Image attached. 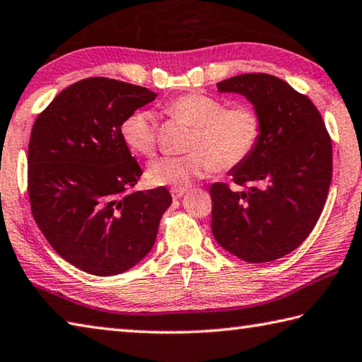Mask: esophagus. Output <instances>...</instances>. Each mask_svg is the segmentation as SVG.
Listing matches in <instances>:
<instances>
[{
  "label": "esophagus",
  "mask_w": 362,
  "mask_h": 362,
  "mask_svg": "<svg viewBox=\"0 0 362 362\" xmlns=\"http://www.w3.org/2000/svg\"><path fill=\"white\" fill-rule=\"evenodd\" d=\"M185 193H187V188H173V189H170V194H173L174 199H180Z\"/></svg>",
  "instance_id": "obj_1"
}]
</instances>
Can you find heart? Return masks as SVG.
Masks as SVG:
<instances>
[{"label": "heart", "mask_w": 362, "mask_h": 362, "mask_svg": "<svg viewBox=\"0 0 362 362\" xmlns=\"http://www.w3.org/2000/svg\"><path fill=\"white\" fill-rule=\"evenodd\" d=\"M166 112L193 127V133L188 153L163 156L150 164L147 177L156 187L187 188L215 168L231 170L245 163L259 142L261 117L252 104L226 107L220 98L187 93L170 101ZM122 136L133 152L152 156L156 150L153 114H131L122 124Z\"/></svg>", "instance_id": "b5f03b06"}]
</instances>
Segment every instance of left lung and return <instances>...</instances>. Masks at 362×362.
Masks as SVG:
<instances>
[{
    "label": "left lung",
    "instance_id": "8db88e82",
    "mask_svg": "<svg viewBox=\"0 0 362 362\" xmlns=\"http://www.w3.org/2000/svg\"><path fill=\"white\" fill-rule=\"evenodd\" d=\"M244 95L261 117L255 152L229 170L235 185L210 187L215 240L247 262L291 253L317 225L332 179V144L323 118L305 95L281 78L255 72L216 83Z\"/></svg>",
    "mask_w": 362,
    "mask_h": 362
}]
</instances>
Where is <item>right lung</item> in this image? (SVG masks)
Masks as SVG:
<instances>
[{
    "instance_id": "right-lung-1",
    "label": "right lung",
    "mask_w": 362,
    "mask_h": 362,
    "mask_svg": "<svg viewBox=\"0 0 362 362\" xmlns=\"http://www.w3.org/2000/svg\"><path fill=\"white\" fill-rule=\"evenodd\" d=\"M156 93L107 77L72 83L37 115L28 144L31 214L52 248L109 277L152 250L173 202L164 187L131 193L142 169L122 124Z\"/></svg>"
}]
</instances>
